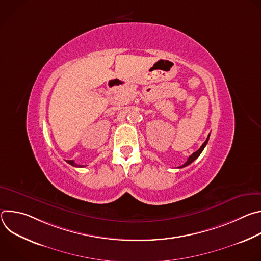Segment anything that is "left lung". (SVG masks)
<instances>
[{
	"label": "left lung",
	"mask_w": 261,
	"mask_h": 261,
	"mask_svg": "<svg viewBox=\"0 0 261 261\" xmlns=\"http://www.w3.org/2000/svg\"><path fill=\"white\" fill-rule=\"evenodd\" d=\"M208 138H210V134H208V136H207V138H206V140L202 143V145L199 147V150H197L196 152H194L189 158H188V160H187V162H186L184 165H181V166H179L178 168H182V167H185V166H188L189 164H191L195 159H197L198 157H199V155L202 153V151H203V148L205 147V145H206V143H207V141H208Z\"/></svg>",
	"instance_id": "left-lung-1"
}]
</instances>
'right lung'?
I'll use <instances>...</instances> for the list:
<instances>
[{
    "instance_id": "obj_1",
    "label": "right lung",
    "mask_w": 261,
    "mask_h": 261,
    "mask_svg": "<svg viewBox=\"0 0 261 261\" xmlns=\"http://www.w3.org/2000/svg\"><path fill=\"white\" fill-rule=\"evenodd\" d=\"M67 161V163H69L70 165H72V166H75V167H84L83 165L81 166V165H79V164H76L75 162H74L73 160H66Z\"/></svg>"
}]
</instances>
